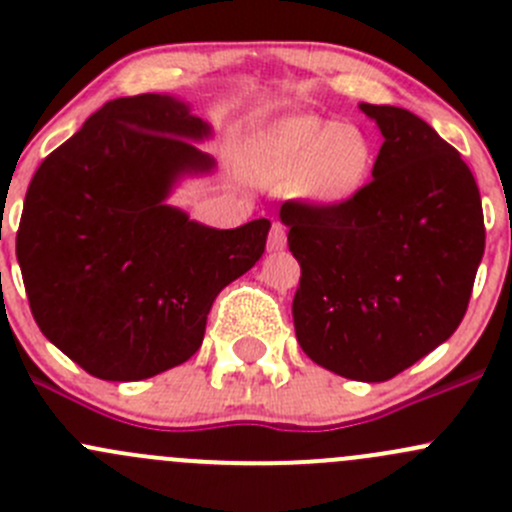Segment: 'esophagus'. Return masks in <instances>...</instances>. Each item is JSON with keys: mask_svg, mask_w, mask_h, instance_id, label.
I'll return each mask as SVG.
<instances>
[{"mask_svg": "<svg viewBox=\"0 0 512 512\" xmlns=\"http://www.w3.org/2000/svg\"><path fill=\"white\" fill-rule=\"evenodd\" d=\"M285 245H287V227L282 223H272L270 240H267V250L280 252V250H285Z\"/></svg>", "mask_w": 512, "mask_h": 512, "instance_id": "1", "label": "esophagus"}]
</instances>
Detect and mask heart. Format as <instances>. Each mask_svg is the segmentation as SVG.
Here are the masks:
<instances>
[{"instance_id": "1", "label": "heart", "mask_w": 512, "mask_h": 512, "mask_svg": "<svg viewBox=\"0 0 512 512\" xmlns=\"http://www.w3.org/2000/svg\"><path fill=\"white\" fill-rule=\"evenodd\" d=\"M374 141L364 128L322 116H294L267 128L250 148L252 173L272 188H297L322 205H342L374 170Z\"/></svg>"}]
</instances>
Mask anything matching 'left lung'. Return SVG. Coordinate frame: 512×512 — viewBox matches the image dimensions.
Wrapping results in <instances>:
<instances>
[{"mask_svg":"<svg viewBox=\"0 0 512 512\" xmlns=\"http://www.w3.org/2000/svg\"><path fill=\"white\" fill-rule=\"evenodd\" d=\"M384 143L374 178L342 205L287 200L299 262L292 317L314 364L394 379L446 342L485 250L480 193L461 153L406 108L361 103Z\"/></svg>","mask_w":512,"mask_h":512,"instance_id":"8db88e82","label":"left lung"}]
</instances>
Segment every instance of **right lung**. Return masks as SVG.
<instances>
[{
  "label": "right lung",
  "mask_w": 512,
  "mask_h": 512,
  "mask_svg": "<svg viewBox=\"0 0 512 512\" xmlns=\"http://www.w3.org/2000/svg\"><path fill=\"white\" fill-rule=\"evenodd\" d=\"M210 133L173 96L103 103L44 158L17 230L41 334L106 381H138L200 349L210 307L262 257L270 220L215 230L165 205L175 178L210 170Z\"/></svg>",
  "instance_id": "right-lung-1"
}]
</instances>
